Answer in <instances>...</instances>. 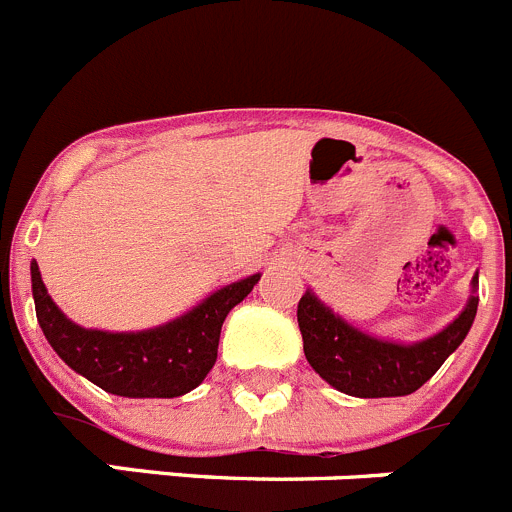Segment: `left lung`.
<instances>
[{
  "mask_svg": "<svg viewBox=\"0 0 512 512\" xmlns=\"http://www.w3.org/2000/svg\"><path fill=\"white\" fill-rule=\"evenodd\" d=\"M477 284L472 279V297L459 318L436 336L415 343H395L374 338L336 315L315 297L312 289L297 305L305 356L310 366L330 387L351 397H402L423 387L441 364L454 354L477 315Z\"/></svg>",
  "mask_w": 512,
  "mask_h": 512,
  "instance_id": "1",
  "label": "left lung"
}]
</instances>
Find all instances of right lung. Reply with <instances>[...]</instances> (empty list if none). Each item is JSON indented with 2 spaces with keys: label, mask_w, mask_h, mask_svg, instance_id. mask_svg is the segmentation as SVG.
Returning a JSON list of instances; mask_svg holds the SVG:
<instances>
[{
  "label": "right lung",
  "mask_w": 512,
  "mask_h": 512,
  "mask_svg": "<svg viewBox=\"0 0 512 512\" xmlns=\"http://www.w3.org/2000/svg\"><path fill=\"white\" fill-rule=\"evenodd\" d=\"M30 277L43 336L74 372L110 395L179 397L200 387L215 366L223 320L246 300L261 274L217 289L182 318L138 333L81 328L51 300L35 261L30 264Z\"/></svg>",
  "instance_id": "1"
}]
</instances>
